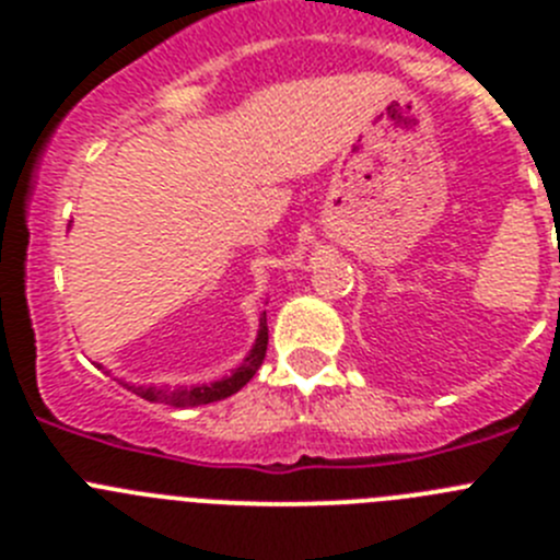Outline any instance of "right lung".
Here are the masks:
<instances>
[{
	"label": "right lung",
	"mask_w": 560,
	"mask_h": 560,
	"mask_svg": "<svg viewBox=\"0 0 560 560\" xmlns=\"http://www.w3.org/2000/svg\"><path fill=\"white\" fill-rule=\"evenodd\" d=\"M266 345H269V325H266V311L260 316V330H257L255 348L249 350V355L244 359V364L237 370H232L226 378L215 381V384H201V387H131V384H122V387L131 389L133 395L151 400V404H171V407H201V404H212V400L230 398L237 389L244 387L246 381L257 373V368L264 364L266 359Z\"/></svg>",
	"instance_id": "obj_1"
}]
</instances>
